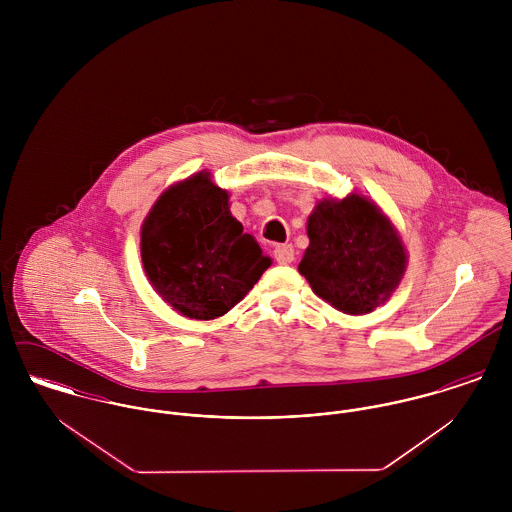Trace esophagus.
Here are the masks:
<instances>
[{"mask_svg": "<svg viewBox=\"0 0 512 512\" xmlns=\"http://www.w3.org/2000/svg\"><path fill=\"white\" fill-rule=\"evenodd\" d=\"M274 258L278 264H292L295 254H293L292 244H280L274 248Z\"/></svg>", "mask_w": 512, "mask_h": 512, "instance_id": "34e87169", "label": "esophagus"}]
</instances>
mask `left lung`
<instances>
[{"label":"left lung","instance_id":"left-lung-1","mask_svg":"<svg viewBox=\"0 0 512 512\" xmlns=\"http://www.w3.org/2000/svg\"><path fill=\"white\" fill-rule=\"evenodd\" d=\"M307 236L299 274L343 313H370L392 295L406 272L408 256L398 230L361 195L319 201L307 219Z\"/></svg>","mask_w":512,"mask_h":512}]
</instances>
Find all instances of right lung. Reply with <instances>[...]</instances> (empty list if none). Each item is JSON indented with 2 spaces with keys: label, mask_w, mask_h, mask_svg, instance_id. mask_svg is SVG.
<instances>
[{
  "label": "right lung",
  "mask_w": 512,
  "mask_h": 512,
  "mask_svg": "<svg viewBox=\"0 0 512 512\" xmlns=\"http://www.w3.org/2000/svg\"><path fill=\"white\" fill-rule=\"evenodd\" d=\"M232 217L228 193L209 171L165 189L142 224V262L151 288L189 319H217L272 264Z\"/></svg>",
  "instance_id": "obj_1"
}]
</instances>
